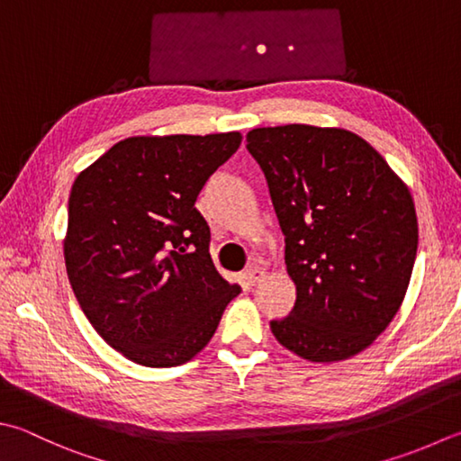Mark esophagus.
<instances>
[{"instance_id":"34e87169","label":"esophagus","mask_w":461,"mask_h":461,"mask_svg":"<svg viewBox=\"0 0 461 461\" xmlns=\"http://www.w3.org/2000/svg\"><path fill=\"white\" fill-rule=\"evenodd\" d=\"M245 276H247V281L250 285H257L260 281H265L267 271H265V268H260V267H253V268H249V271L245 273Z\"/></svg>"}]
</instances>
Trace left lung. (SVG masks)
<instances>
[{
  "mask_svg": "<svg viewBox=\"0 0 461 461\" xmlns=\"http://www.w3.org/2000/svg\"><path fill=\"white\" fill-rule=\"evenodd\" d=\"M247 149L263 168L297 289L276 341L312 363L349 359L397 315L418 253L410 188L361 136L343 128H255Z\"/></svg>",
  "mask_w": 461,
  "mask_h": 461,
  "instance_id": "8db88e82",
  "label": "left lung"
}]
</instances>
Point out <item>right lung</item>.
Listing matches in <instances>:
<instances>
[{
    "label": "right lung",
    "instance_id": "add662e5",
    "mask_svg": "<svg viewBox=\"0 0 461 461\" xmlns=\"http://www.w3.org/2000/svg\"><path fill=\"white\" fill-rule=\"evenodd\" d=\"M240 132L130 136L84 168L68 204L69 285L112 349L144 367L182 366L240 293L214 268L194 208Z\"/></svg>",
    "mask_w": 461,
    "mask_h": 461
}]
</instances>
